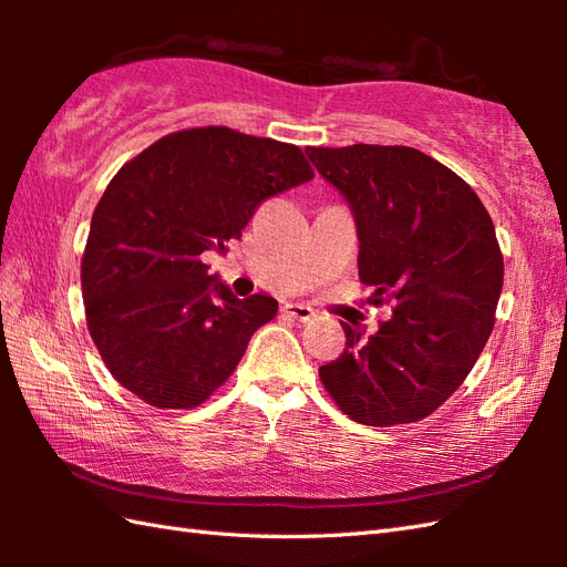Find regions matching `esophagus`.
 <instances>
[{
	"mask_svg": "<svg viewBox=\"0 0 567 567\" xmlns=\"http://www.w3.org/2000/svg\"><path fill=\"white\" fill-rule=\"evenodd\" d=\"M282 315L295 319V321L307 323V321L315 319V309L307 307V305H285V307H282Z\"/></svg>",
	"mask_w": 567,
	"mask_h": 567,
	"instance_id": "esophagus-1",
	"label": "esophagus"
}]
</instances>
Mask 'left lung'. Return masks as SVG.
Returning <instances> with one entry per match:
<instances>
[{"label": "left lung", "mask_w": 567, "mask_h": 567, "mask_svg": "<svg viewBox=\"0 0 567 567\" xmlns=\"http://www.w3.org/2000/svg\"><path fill=\"white\" fill-rule=\"evenodd\" d=\"M307 155L351 204L368 302L392 305L370 336L341 323L343 353L319 378L358 424L421 421L461 388L495 327V224L465 179L416 148L355 143Z\"/></svg>", "instance_id": "8db88e82"}]
</instances>
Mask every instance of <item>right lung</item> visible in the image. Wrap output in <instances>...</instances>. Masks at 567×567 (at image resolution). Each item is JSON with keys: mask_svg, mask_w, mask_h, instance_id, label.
<instances>
[{"mask_svg": "<svg viewBox=\"0 0 567 567\" xmlns=\"http://www.w3.org/2000/svg\"><path fill=\"white\" fill-rule=\"evenodd\" d=\"M311 177L292 143L226 126L167 134L112 177L80 280L90 336L116 382L151 406L192 409L231 378L277 302L238 299L204 258L240 238L265 199Z\"/></svg>", "mask_w": 567, "mask_h": 567, "instance_id": "1", "label": "right lung"}]
</instances>
